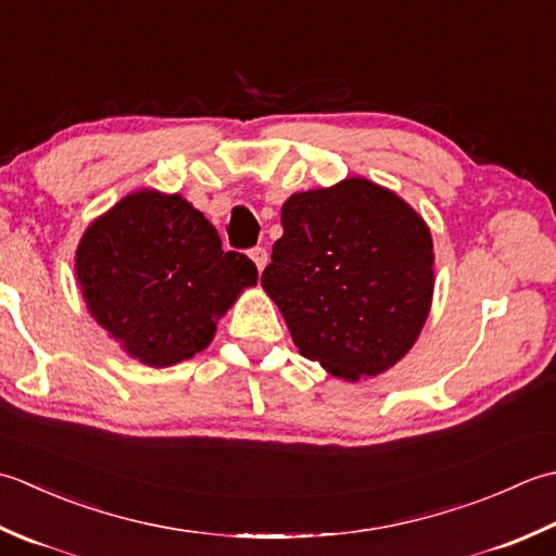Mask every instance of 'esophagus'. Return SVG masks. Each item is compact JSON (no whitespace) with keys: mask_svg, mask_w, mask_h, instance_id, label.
Instances as JSON below:
<instances>
[{"mask_svg":"<svg viewBox=\"0 0 556 556\" xmlns=\"http://www.w3.org/2000/svg\"><path fill=\"white\" fill-rule=\"evenodd\" d=\"M249 258H252L254 266L258 268V274H262V270H264L266 264H268V252H266L264 247H254L252 252H249Z\"/></svg>","mask_w":556,"mask_h":556,"instance_id":"esophagus-1","label":"esophagus"}]
</instances>
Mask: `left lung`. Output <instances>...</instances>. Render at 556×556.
<instances>
[{"mask_svg": "<svg viewBox=\"0 0 556 556\" xmlns=\"http://www.w3.org/2000/svg\"><path fill=\"white\" fill-rule=\"evenodd\" d=\"M280 225L262 286L300 355L353 383L399 365L432 309L422 215L367 177H345L292 194Z\"/></svg>", "mask_w": 556, "mask_h": 556, "instance_id": "8db88e82", "label": "left lung"}]
</instances>
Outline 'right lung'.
<instances>
[{"instance_id": "obj_1", "label": "right lung", "mask_w": 556, "mask_h": 556, "mask_svg": "<svg viewBox=\"0 0 556 556\" xmlns=\"http://www.w3.org/2000/svg\"><path fill=\"white\" fill-rule=\"evenodd\" d=\"M76 282L100 328L129 357L173 367L206 350L218 321L254 288L256 266L179 194L139 189L88 225Z\"/></svg>"}]
</instances>
